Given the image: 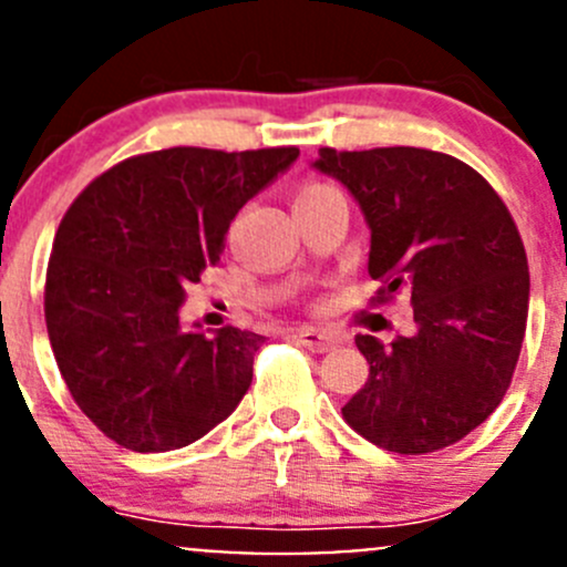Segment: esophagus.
Listing matches in <instances>:
<instances>
[{"instance_id":"esophagus-1","label":"esophagus","mask_w":567,"mask_h":567,"mask_svg":"<svg viewBox=\"0 0 567 567\" xmlns=\"http://www.w3.org/2000/svg\"><path fill=\"white\" fill-rule=\"evenodd\" d=\"M296 339H299L303 348L312 350V353H329V350L337 348V342H339V339L333 337V333L318 331V329H312V326H303V329H296Z\"/></svg>"}]
</instances>
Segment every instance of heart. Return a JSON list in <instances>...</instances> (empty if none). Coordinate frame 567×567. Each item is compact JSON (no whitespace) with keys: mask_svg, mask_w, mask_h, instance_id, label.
<instances>
[{"mask_svg":"<svg viewBox=\"0 0 567 567\" xmlns=\"http://www.w3.org/2000/svg\"><path fill=\"white\" fill-rule=\"evenodd\" d=\"M326 189H331V187H326V184H318V187H309V189H303V193L299 195V198H307V195H318V193H326Z\"/></svg>","mask_w":567,"mask_h":567,"instance_id":"1","label":"heart"}]
</instances>
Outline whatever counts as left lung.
Masks as SVG:
<instances>
[{
	"instance_id": "obj_1",
	"label": "left lung",
	"mask_w": 567,
	"mask_h": 567,
	"mask_svg": "<svg viewBox=\"0 0 567 567\" xmlns=\"http://www.w3.org/2000/svg\"><path fill=\"white\" fill-rule=\"evenodd\" d=\"M312 168L361 206L374 301L408 293L415 320L389 344L355 337L369 378L344 421L393 454L458 443L497 410L522 353L529 271L514 217L484 176L429 148H320Z\"/></svg>"
}]
</instances>
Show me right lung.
Instances as JSON below:
<instances>
[{
    "instance_id": "right-lung-1",
    "label": "right lung",
    "mask_w": 567,
    "mask_h": 567,
    "mask_svg": "<svg viewBox=\"0 0 567 567\" xmlns=\"http://www.w3.org/2000/svg\"><path fill=\"white\" fill-rule=\"evenodd\" d=\"M296 157L163 148L118 163L68 208L45 274L48 339L75 404L113 443L176 451L238 408L266 337L187 331L182 303L241 206Z\"/></svg>"
}]
</instances>
